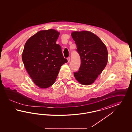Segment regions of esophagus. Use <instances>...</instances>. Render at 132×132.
<instances>
[{"label":"esophagus","instance_id":"obj_1","mask_svg":"<svg viewBox=\"0 0 132 132\" xmlns=\"http://www.w3.org/2000/svg\"><path fill=\"white\" fill-rule=\"evenodd\" d=\"M67 60H68V62H70V57H68L67 58Z\"/></svg>","mask_w":132,"mask_h":132}]
</instances>
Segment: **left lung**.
Instances as JSON below:
<instances>
[{"label":"left lung","instance_id":"8db88e82","mask_svg":"<svg viewBox=\"0 0 132 132\" xmlns=\"http://www.w3.org/2000/svg\"><path fill=\"white\" fill-rule=\"evenodd\" d=\"M79 54L81 65L73 73L78 82L84 85L92 84L105 67L108 60L106 46L95 34L88 31H73L71 34Z\"/></svg>","mask_w":132,"mask_h":132}]
</instances>
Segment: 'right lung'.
<instances>
[{
	"instance_id": "1",
	"label": "right lung",
	"mask_w": 132,
	"mask_h": 132,
	"mask_svg": "<svg viewBox=\"0 0 132 132\" xmlns=\"http://www.w3.org/2000/svg\"><path fill=\"white\" fill-rule=\"evenodd\" d=\"M60 32L54 29L41 30L28 39L24 44L22 60L36 85L42 88L54 84L60 67L68 62L61 46L56 44Z\"/></svg>"
}]
</instances>
